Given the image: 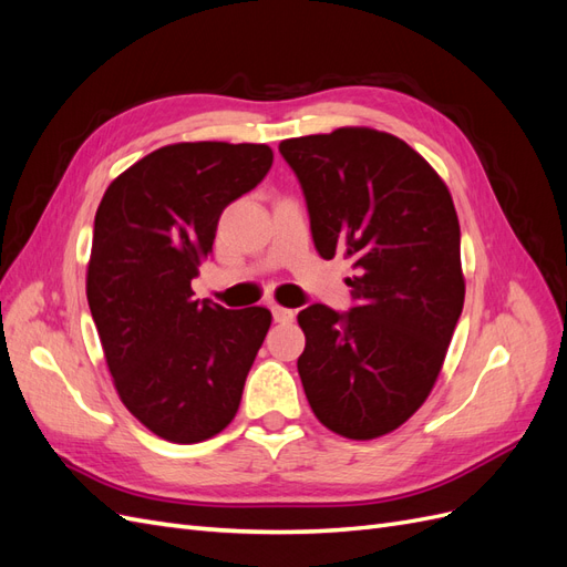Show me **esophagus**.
Masks as SVG:
<instances>
[{"label": "esophagus", "instance_id": "esophagus-1", "mask_svg": "<svg viewBox=\"0 0 567 567\" xmlns=\"http://www.w3.org/2000/svg\"><path fill=\"white\" fill-rule=\"evenodd\" d=\"M271 317H274V321H277V323H288V321H293L296 312L288 310V307L274 305V307H271Z\"/></svg>", "mask_w": 567, "mask_h": 567}]
</instances>
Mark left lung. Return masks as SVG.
<instances>
[{
  "label": "left lung",
  "mask_w": 567,
  "mask_h": 567,
  "mask_svg": "<svg viewBox=\"0 0 567 567\" xmlns=\"http://www.w3.org/2000/svg\"><path fill=\"white\" fill-rule=\"evenodd\" d=\"M317 252L342 255L354 307L298 315V373L315 416L350 440L392 433L431 394L463 310L461 229L447 184L406 142L371 127L279 144Z\"/></svg>",
  "instance_id": "left-lung-1"
}]
</instances>
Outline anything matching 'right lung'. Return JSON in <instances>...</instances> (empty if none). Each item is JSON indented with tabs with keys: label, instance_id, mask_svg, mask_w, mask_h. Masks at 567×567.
<instances>
[{
	"label": "right lung",
	"instance_id": "1",
	"mask_svg": "<svg viewBox=\"0 0 567 567\" xmlns=\"http://www.w3.org/2000/svg\"><path fill=\"white\" fill-rule=\"evenodd\" d=\"M267 144L182 142L115 177L94 217L87 300L113 385L167 442H203L234 421L269 331L265 307L194 300L221 210L265 179Z\"/></svg>",
	"mask_w": 567,
	"mask_h": 567
}]
</instances>
